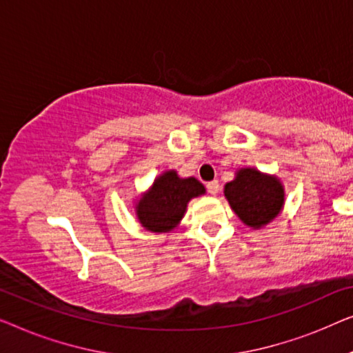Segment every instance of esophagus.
<instances>
[{"instance_id":"34e87169","label":"esophagus","mask_w":353,"mask_h":353,"mask_svg":"<svg viewBox=\"0 0 353 353\" xmlns=\"http://www.w3.org/2000/svg\"><path fill=\"white\" fill-rule=\"evenodd\" d=\"M206 188H208V192L211 193V195H216V193L219 192V188H221L219 181H211V182H208V183H206Z\"/></svg>"}]
</instances>
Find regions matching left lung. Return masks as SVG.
Instances as JSON below:
<instances>
[{"label": "left lung", "instance_id": "8db88e82", "mask_svg": "<svg viewBox=\"0 0 353 353\" xmlns=\"http://www.w3.org/2000/svg\"><path fill=\"white\" fill-rule=\"evenodd\" d=\"M225 196L235 214L252 228H259L280 214L285 201L281 183L256 170L238 171L225 185Z\"/></svg>", "mask_w": 353, "mask_h": 353}]
</instances>
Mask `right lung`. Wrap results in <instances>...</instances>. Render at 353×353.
<instances>
[{
	"instance_id": "1",
	"label": "right lung",
	"mask_w": 353,
	"mask_h": 353,
	"mask_svg": "<svg viewBox=\"0 0 353 353\" xmlns=\"http://www.w3.org/2000/svg\"><path fill=\"white\" fill-rule=\"evenodd\" d=\"M201 193L205 187L195 177L181 179L176 171H168L139 201V221L147 230L170 232L182 219L187 203Z\"/></svg>"
}]
</instances>
